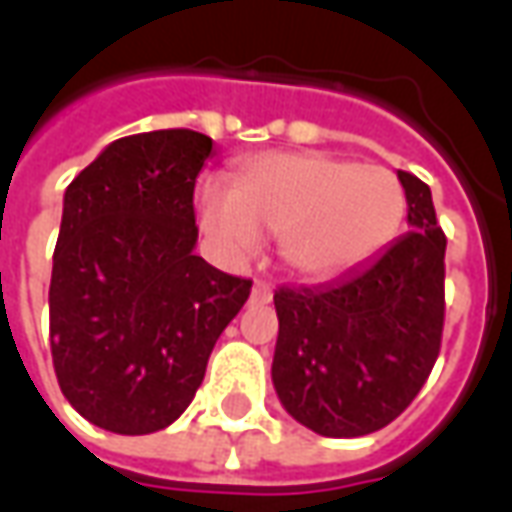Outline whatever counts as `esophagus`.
<instances>
[{
	"label": "esophagus",
	"instance_id": "1",
	"mask_svg": "<svg viewBox=\"0 0 512 512\" xmlns=\"http://www.w3.org/2000/svg\"><path fill=\"white\" fill-rule=\"evenodd\" d=\"M271 293H274V290H271V285H268V282H260V279H257L255 288H252V299H255V301H268V299H271Z\"/></svg>",
	"mask_w": 512,
	"mask_h": 512
}]
</instances>
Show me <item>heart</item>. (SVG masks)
I'll return each mask as SVG.
<instances>
[{
    "mask_svg": "<svg viewBox=\"0 0 512 512\" xmlns=\"http://www.w3.org/2000/svg\"><path fill=\"white\" fill-rule=\"evenodd\" d=\"M406 211L400 180L384 167L326 153H268L246 161L233 189L205 183L197 216L230 257L255 255L263 233L299 277H334L392 238Z\"/></svg>",
    "mask_w": 512,
    "mask_h": 512,
    "instance_id": "obj_1",
    "label": "heart"
}]
</instances>
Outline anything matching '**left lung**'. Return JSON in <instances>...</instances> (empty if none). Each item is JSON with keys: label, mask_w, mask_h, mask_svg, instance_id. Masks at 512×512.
<instances>
[{"label": "left lung", "mask_w": 512, "mask_h": 512, "mask_svg": "<svg viewBox=\"0 0 512 512\" xmlns=\"http://www.w3.org/2000/svg\"><path fill=\"white\" fill-rule=\"evenodd\" d=\"M411 230L365 266L315 288H279L271 378L304 428L354 439L408 408L439 359L444 249L428 183L397 172Z\"/></svg>", "instance_id": "8db88e82"}]
</instances>
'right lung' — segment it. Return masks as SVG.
Listing matches in <instances>:
<instances>
[{
    "label": "right lung",
    "mask_w": 512,
    "mask_h": 512,
    "mask_svg": "<svg viewBox=\"0 0 512 512\" xmlns=\"http://www.w3.org/2000/svg\"><path fill=\"white\" fill-rule=\"evenodd\" d=\"M213 139L123 136L65 189L49 288L62 395L98 428H167L200 389L213 345L252 290L194 255V183Z\"/></svg>",
    "instance_id": "1"
}]
</instances>
